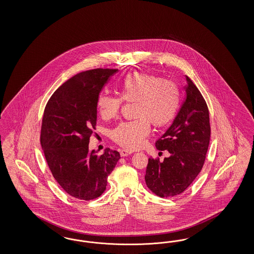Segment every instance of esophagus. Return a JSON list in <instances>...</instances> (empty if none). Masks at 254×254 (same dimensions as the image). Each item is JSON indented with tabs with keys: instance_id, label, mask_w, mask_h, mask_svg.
<instances>
[{
	"instance_id": "1",
	"label": "esophagus",
	"mask_w": 254,
	"mask_h": 254,
	"mask_svg": "<svg viewBox=\"0 0 254 254\" xmlns=\"http://www.w3.org/2000/svg\"><path fill=\"white\" fill-rule=\"evenodd\" d=\"M132 154V152L131 151H128V150H126V149H123V150H121L120 151V155L121 156H127V155H129V154Z\"/></svg>"
}]
</instances>
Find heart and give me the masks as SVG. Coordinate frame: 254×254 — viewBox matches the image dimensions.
<instances>
[{"label": "heart", "mask_w": 254, "mask_h": 254, "mask_svg": "<svg viewBox=\"0 0 254 254\" xmlns=\"http://www.w3.org/2000/svg\"><path fill=\"white\" fill-rule=\"evenodd\" d=\"M124 101L135 102L136 118L121 122L111 132V138L120 146L135 150L142 145L150 132V123L156 127L170 123L176 116L180 93L173 82L144 72H134L124 78L120 97L100 93L97 109L103 119H111L119 113Z\"/></svg>", "instance_id": "b5f03b06"}]
</instances>
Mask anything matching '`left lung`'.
<instances>
[{
	"label": "left lung",
	"instance_id": "left-lung-1",
	"mask_svg": "<svg viewBox=\"0 0 254 254\" xmlns=\"http://www.w3.org/2000/svg\"><path fill=\"white\" fill-rule=\"evenodd\" d=\"M185 100L172 125L155 142L168 150L164 161L149 158L145 174L148 188L160 197H172L185 191L199 174L208 152L210 125L208 105L198 88L186 76Z\"/></svg>",
	"mask_w": 254,
	"mask_h": 254
}]
</instances>
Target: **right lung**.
<instances>
[{"label":"right lung","instance_id":"1","mask_svg":"<svg viewBox=\"0 0 254 254\" xmlns=\"http://www.w3.org/2000/svg\"><path fill=\"white\" fill-rule=\"evenodd\" d=\"M116 69L82 71L61 85L47 101L40 141L49 169L62 189L80 200H92L106 189L120 154L89 151L96 129L97 99Z\"/></svg>","mask_w":254,"mask_h":254}]
</instances>
